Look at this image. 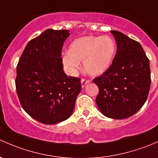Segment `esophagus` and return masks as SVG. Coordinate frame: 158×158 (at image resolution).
<instances>
[{
	"label": "esophagus",
	"mask_w": 158,
	"mask_h": 158,
	"mask_svg": "<svg viewBox=\"0 0 158 158\" xmlns=\"http://www.w3.org/2000/svg\"><path fill=\"white\" fill-rule=\"evenodd\" d=\"M90 82V81H89V80H86L84 78H82L81 81V86H82V87H84L86 85H87V84H88Z\"/></svg>",
	"instance_id": "obj_1"
}]
</instances>
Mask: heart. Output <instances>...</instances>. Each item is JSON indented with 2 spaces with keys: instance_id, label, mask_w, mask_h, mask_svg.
<instances>
[{
  "instance_id": "obj_1",
  "label": "heart",
  "mask_w": 158,
  "mask_h": 158,
  "mask_svg": "<svg viewBox=\"0 0 158 158\" xmlns=\"http://www.w3.org/2000/svg\"><path fill=\"white\" fill-rule=\"evenodd\" d=\"M115 43L109 35L81 37L69 46V52L64 53L63 63L71 71L79 69L80 61H84L87 73L93 76L101 75L111 65L115 53Z\"/></svg>"
}]
</instances>
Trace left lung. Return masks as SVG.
<instances>
[{"label":"left lung","mask_w":158,"mask_h":158,"mask_svg":"<svg viewBox=\"0 0 158 158\" xmlns=\"http://www.w3.org/2000/svg\"><path fill=\"white\" fill-rule=\"evenodd\" d=\"M117 44L112 64L94 79L99 88L97 106L105 116L115 119L128 118L146 102L151 86L149 59L139 42L113 30Z\"/></svg>","instance_id":"1"}]
</instances>
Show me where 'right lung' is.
<instances>
[{"mask_svg":"<svg viewBox=\"0 0 158 158\" xmlns=\"http://www.w3.org/2000/svg\"><path fill=\"white\" fill-rule=\"evenodd\" d=\"M67 30L48 29L27 45L17 66L15 84L23 109L40 123L68 119L81 92V79L63 71L61 48Z\"/></svg>","mask_w":158,"mask_h":158,"instance_id":"right-lung-1","label":"right lung"}]
</instances>
